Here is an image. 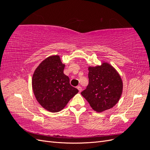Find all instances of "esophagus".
I'll use <instances>...</instances> for the list:
<instances>
[{
  "label": "esophagus",
  "mask_w": 150,
  "mask_h": 150,
  "mask_svg": "<svg viewBox=\"0 0 150 150\" xmlns=\"http://www.w3.org/2000/svg\"><path fill=\"white\" fill-rule=\"evenodd\" d=\"M77 89L79 90V92H81V91H82V88H81V86H77Z\"/></svg>",
  "instance_id": "1"
}]
</instances>
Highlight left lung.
<instances>
[{"instance_id":"1","label":"left lung","mask_w":150,"mask_h":150,"mask_svg":"<svg viewBox=\"0 0 150 150\" xmlns=\"http://www.w3.org/2000/svg\"><path fill=\"white\" fill-rule=\"evenodd\" d=\"M89 84L81 92L93 110L101 112L110 110L119 101L122 92V81L120 75L111 64L88 67Z\"/></svg>"}]
</instances>
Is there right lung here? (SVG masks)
<instances>
[{"instance_id": "add662e5", "label": "right lung", "mask_w": 150, "mask_h": 150, "mask_svg": "<svg viewBox=\"0 0 150 150\" xmlns=\"http://www.w3.org/2000/svg\"><path fill=\"white\" fill-rule=\"evenodd\" d=\"M64 67L59 56H51L41 62L33 76L34 96L42 107L50 112L61 111L79 92L71 86L69 77L63 72Z\"/></svg>"}]
</instances>
